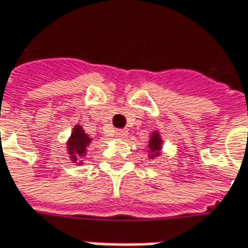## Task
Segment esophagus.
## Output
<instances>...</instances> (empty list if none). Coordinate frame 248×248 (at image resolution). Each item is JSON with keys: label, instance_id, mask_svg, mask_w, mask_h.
Segmentation results:
<instances>
[{"label": "esophagus", "instance_id": "34e87169", "mask_svg": "<svg viewBox=\"0 0 248 248\" xmlns=\"http://www.w3.org/2000/svg\"><path fill=\"white\" fill-rule=\"evenodd\" d=\"M114 135H116V138H119V139H124V138L128 136V131L127 129H116L114 131Z\"/></svg>", "mask_w": 248, "mask_h": 248}]
</instances>
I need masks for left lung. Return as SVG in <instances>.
I'll return each mask as SVG.
<instances>
[{
    "instance_id": "obj_1",
    "label": "left lung",
    "mask_w": 248,
    "mask_h": 248,
    "mask_svg": "<svg viewBox=\"0 0 248 248\" xmlns=\"http://www.w3.org/2000/svg\"><path fill=\"white\" fill-rule=\"evenodd\" d=\"M161 143H162V140H161V138L157 132H154L153 135H151L150 142H149V149L153 153V155H158L159 150H161ZM151 155V157H153Z\"/></svg>"
}]
</instances>
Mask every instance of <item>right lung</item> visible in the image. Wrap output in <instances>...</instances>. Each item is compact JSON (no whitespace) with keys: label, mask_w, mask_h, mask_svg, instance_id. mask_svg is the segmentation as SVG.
<instances>
[{"label":"right lung","mask_w":248,"mask_h":248,"mask_svg":"<svg viewBox=\"0 0 248 248\" xmlns=\"http://www.w3.org/2000/svg\"><path fill=\"white\" fill-rule=\"evenodd\" d=\"M90 142H91V139L84 132V129L80 125H76L69 140H68V151H69L71 158L74 162H76L79 157L86 154V149H87Z\"/></svg>","instance_id":"add662e5"}]
</instances>
